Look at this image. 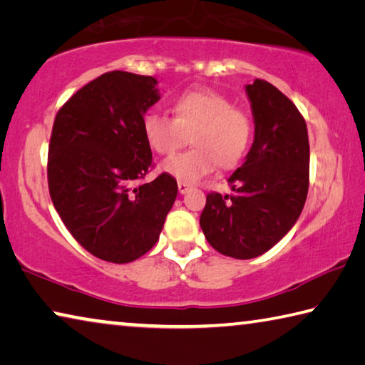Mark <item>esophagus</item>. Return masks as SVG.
<instances>
[{
	"instance_id": "esophagus-1",
	"label": "esophagus",
	"mask_w": 365,
	"mask_h": 365,
	"mask_svg": "<svg viewBox=\"0 0 365 365\" xmlns=\"http://www.w3.org/2000/svg\"><path fill=\"white\" fill-rule=\"evenodd\" d=\"M178 189H179V192H181V194H186V192H189L190 184L184 182V181H179V182H178Z\"/></svg>"
}]
</instances>
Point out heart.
I'll return each mask as SVG.
<instances>
[{"mask_svg":"<svg viewBox=\"0 0 365 365\" xmlns=\"http://www.w3.org/2000/svg\"><path fill=\"white\" fill-rule=\"evenodd\" d=\"M173 118L148 113L142 121L143 137L153 152L175 153L190 137L189 152L175 155L161 165L166 175L195 182L215 170L232 168L247 152L252 123L241 108L231 106L225 95L210 88H194L171 103Z\"/></svg>","mask_w":365,"mask_h":365,"instance_id":"b5f03b06","label":"heart"}]
</instances>
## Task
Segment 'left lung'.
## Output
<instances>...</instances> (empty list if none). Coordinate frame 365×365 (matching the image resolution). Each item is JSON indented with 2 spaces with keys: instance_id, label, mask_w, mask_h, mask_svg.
Returning a JSON list of instances; mask_svg holds the SVG:
<instances>
[{
  "instance_id": "left-lung-1",
  "label": "left lung",
  "mask_w": 365,
  "mask_h": 365,
  "mask_svg": "<svg viewBox=\"0 0 365 365\" xmlns=\"http://www.w3.org/2000/svg\"><path fill=\"white\" fill-rule=\"evenodd\" d=\"M246 93L252 147L228 178L232 194H208L200 215L208 244L241 260L265 254L288 235L309 189V137L299 110L265 81L247 83Z\"/></svg>"
}]
</instances>
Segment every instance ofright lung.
<instances>
[{
    "label": "right lung",
    "mask_w": 365,
    "mask_h": 365,
    "mask_svg": "<svg viewBox=\"0 0 365 365\" xmlns=\"http://www.w3.org/2000/svg\"><path fill=\"white\" fill-rule=\"evenodd\" d=\"M157 79L113 71L88 82L58 111L48 150V187L77 242L101 260L129 264L158 241L178 195L152 166L143 137L147 110L160 100Z\"/></svg>",
    "instance_id": "right-lung-1"
}]
</instances>
